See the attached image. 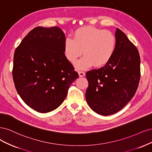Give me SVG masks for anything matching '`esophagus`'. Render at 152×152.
Returning <instances> with one entry per match:
<instances>
[{
    "mask_svg": "<svg viewBox=\"0 0 152 152\" xmlns=\"http://www.w3.org/2000/svg\"><path fill=\"white\" fill-rule=\"evenodd\" d=\"M79 75L80 77H83L85 75V72H82V71H80V72H79Z\"/></svg>",
    "mask_w": 152,
    "mask_h": 152,
    "instance_id": "esophagus-1",
    "label": "esophagus"
}]
</instances>
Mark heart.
Masks as SVG:
<instances>
[{"instance_id": "heart-1", "label": "heart", "mask_w": 152, "mask_h": 152, "mask_svg": "<svg viewBox=\"0 0 152 152\" xmlns=\"http://www.w3.org/2000/svg\"><path fill=\"white\" fill-rule=\"evenodd\" d=\"M116 37L109 30L94 26H85L73 33V39L67 37L64 42V53L69 61L73 63L82 53L85 56L76 63L79 69L92 65L100 67L106 65L116 49Z\"/></svg>"}]
</instances>
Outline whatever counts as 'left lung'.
I'll return each instance as SVG.
<instances>
[{
    "label": "left lung",
    "instance_id": "1",
    "mask_svg": "<svg viewBox=\"0 0 152 152\" xmlns=\"http://www.w3.org/2000/svg\"><path fill=\"white\" fill-rule=\"evenodd\" d=\"M115 37L111 59L103 67L86 73L87 102L93 111L104 116L120 111L129 102L141 75L138 50L120 29L117 28Z\"/></svg>",
    "mask_w": 152,
    "mask_h": 152
}]
</instances>
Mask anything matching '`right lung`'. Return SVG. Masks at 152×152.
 I'll return each mask as SVG.
<instances>
[{
    "label": "right lung",
    "mask_w": 152,
    "mask_h": 152,
    "mask_svg": "<svg viewBox=\"0 0 152 152\" xmlns=\"http://www.w3.org/2000/svg\"><path fill=\"white\" fill-rule=\"evenodd\" d=\"M65 35L58 26L31 30L16 48L12 78L23 102L40 113L57 108L79 78L64 53Z\"/></svg>",
    "instance_id": "right-lung-1"
}]
</instances>
